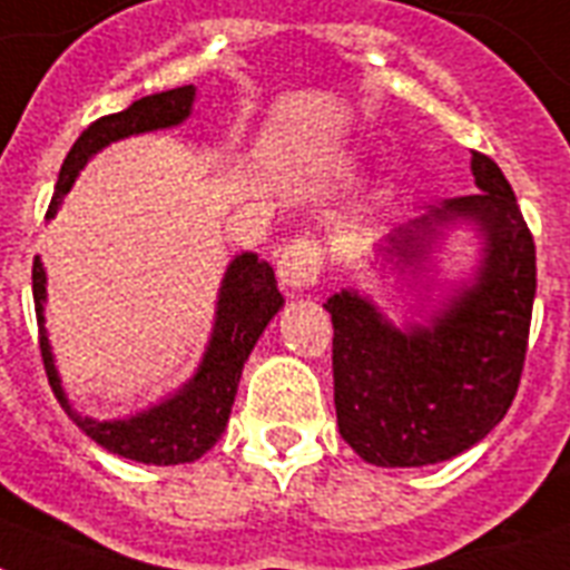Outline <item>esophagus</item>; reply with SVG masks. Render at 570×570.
Instances as JSON below:
<instances>
[{"label":"esophagus","mask_w":570,"mask_h":570,"mask_svg":"<svg viewBox=\"0 0 570 570\" xmlns=\"http://www.w3.org/2000/svg\"><path fill=\"white\" fill-rule=\"evenodd\" d=\"M322 261L325 257H322V245L316 239H293L277 261V277L286 289L304 293L309 286H316L318 275H322Z\"/></svg>","instance_id":"obj_1"}]
</instances>
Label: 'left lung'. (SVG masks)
Instances as JSON below:
<instances>
[{
	"label": "left lung",
	"mask_w": 570,
	"mask_h": 570,
	"mask_svg": "<svg viewBox=\"0 0 570 570\" xmlns=\"http://www.w3.org/2000/svg\"><path fill=\"white\" fill-rule=\"evenodd\" d=\"M478 193L448 198L390 234L397 263L419 266L439 225L483 234L478 281L430 325L395 327L365 295L327 298L333 404L342 439L372 465L419 469L469 451L507 415L521 383L535 298V243L510 180L471 151Z\"/></svg>",
	"instance_id": "left-lung-1"
}]
</instances>
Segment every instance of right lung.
I'll return each mask as SVG.
<instances>
[{"label":"right lung","mask_w":570,"mask_h":570,"mask_svg":"<svg viewBox=\"0 0 570 570\" xmlns=\"http://www.w3.org/2000/svg\"><path fill=\"white\" fill-rule=\"evenodd\" d=\"M193 99H196V87H175V90L155 92V96H142L125 110H119V114H110V117H101L87 125L76 146L69 149L63 166H60L52 205H49L46 216L52 219L60 198L67 196L69 187L76 184V175L85 169V164L96 151L110 146V142L125 140L131 134L180 125L193 110ZM31 289H35L37 325H40L43 368L60 406L67 410L69 419L76 421L96 445L117 453V456H125V460L146 462V465L193 462L216 445V439L222 436V430L228 424L245 360H248L252 348L261 340V333L272 322V316L284 307V295L277 293L275 269L266 261H261L257 254H239L237 261H230L225 281H222L210 345H207L205 360L198 365V372L193 374V381L184 383V390H178V395L166 397L164 404L142 410L131 419L96 421L76 413L67 395H63V386H60L52 345H49V336H46L43 327L46 272L40 257H35Z\"/></svg>","instance_id":"obj_1"}]
</instances>
